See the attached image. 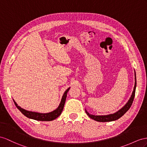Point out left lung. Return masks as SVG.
<instances>
[{
  "mask_svg": "<svg viewBox=\"0 0 147 147\" xmlns=\"http://www.w3.org/2000/svg\"><path fill=\"white\" fill-rule=\"evenodd\" d=\"M135 86H134V91L132 92V94H131V96L130 97V98L129 100H128V102L126 103V104L122 108L120 109V110H119L117 112H116L114 114H109V115H92L90 114L89 113H88L86 109V112L87 115L90 118L96 120V121L97 122H111V121H114V120H116L119 119V118L121 117L122 116H123L124 114H125L127 111L130 108L131 104L133 103V101L135 97V89H136V86H137V81H136V74H135Z\"/></svg>",
  "mask_w": 147,
  "mask_h": 147,
  "instance_id": "1",
  "label": "left lung"
}]
</instances>
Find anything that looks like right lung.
<instances>
[{"label": "right lung", "mask_w": 147, "mask_h": 147, "mask_svg": "<svg viewBox=\"0 0 147 147\" xmlns=\"http://www.w3.org/2000/svg\"><path fill=\"white\" fill-rule=\"evenodd\" d=\"M70 88H67L66 91L64 93V94L62 97V99L61 100V102H60L59 106L56 109L54 110L51 112L48 113H39V112H32L24 109H22L20 106H18V104L16 102V101L13 100V102L15 103L16 106L17 107V109L19 110L22 114H23L25 116L27 117L29 119H32L33 120H40V121H51V120H53L56 119L61 114V112L63 110L64 106H65V101L67 96V93L68 92Z\"/></svg>", "instance_id": "right-lung-1"}]
</instances>
